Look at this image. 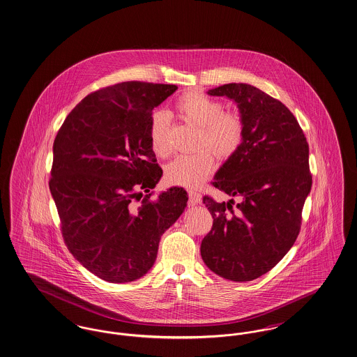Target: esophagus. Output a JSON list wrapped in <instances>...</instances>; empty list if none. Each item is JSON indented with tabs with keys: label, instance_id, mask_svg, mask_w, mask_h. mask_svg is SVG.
<instances>
[{
	"label": "esophagus",
	"instance_id": "obj_1",
	"mask_svg": "<svg viewBox=\"0 0 357 357\" xmlns=\"http://www.w3.org/2000/svg\"><path fill=\"white\" fill-rule=\"evenodd\" d=\"M188 202H190L191 206L200 204V203H202V197H200V194H198V192L190 190V191H188Z\"/></svg>",
	"mask_w": 357,
	"mask_h": 357
}]
</instances>
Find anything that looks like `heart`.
<instances>
[{"label":"heart","instance_id":"1","mask_svg":"<svg viewBox=\"0 0 357 357\" xmlns=\"http://www.w3.org/2000/svg\"><path fill=\"white\" fill-rule=\"evenodd\" d=\"M176 115L190 125L199 128L198 149L191 155L174 159L166 169L169 183L185 188H198L214 172L215 158L232 157L241 147L244 138V122L236 112H223V105L198 91L181 96L174 103ZM170 118L162 110L154 112L149 123V141L158 157L170 154ZM210 148V152L204 147Z\"/></svg>","mask_w":357,"mask_h":357}]
</instances>
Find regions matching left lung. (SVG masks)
Returning a JSON list of instances; mask_svg holds the SVG:
<instances>
[{
    "label": "left lung",
    "mask_w": 357,
    "mask_h": 357,
    "mask_svg": "<svg viewBox=\"0 0 357 357\" xmlns=\"http://www.w3.org/2000/svg\"><path fill=\"white\" fill-rule=\"evenodd\" d=\"M208 94L236 103L244 138L213 182L238 203L203 198L214 223L200 255L216 275L250 282L273 268L299 235L312 185L310 147L294 114L255 86L227 84Z\"/></svg>",
    "instance_id": "obj_1"
}]
</instances>
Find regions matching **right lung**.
<instances>
[{
  "instance_id": "add662e5",
  "label": "right lung",
  "mask_w": 357,
  "mask_h": 357,
  "mask_svg": "<svg viewBox=\"0 0 357 357\" xmlns=\"http://www.w3.org/2000/svg\"><path fill=\"white\" fill-rule=\"evenodd\" d=\"M176 89L139 81L103 87L58 130L49 188L61 232L73 257L106 282L128 283L147 273L160 236L187 206L182 187L151 198L163 172L149 123L153 109Z\"/></svg>"
}]
</instances>
